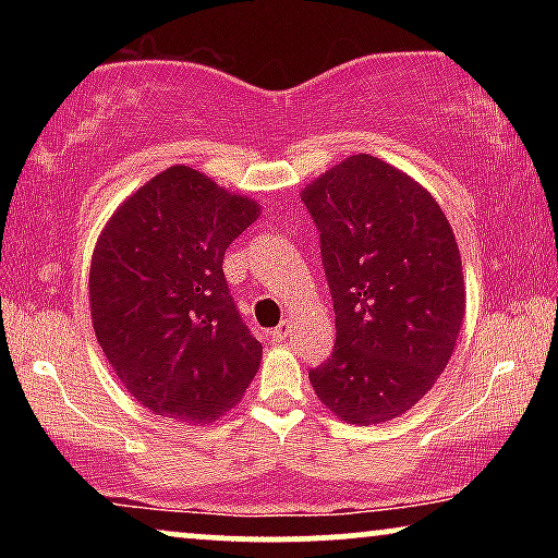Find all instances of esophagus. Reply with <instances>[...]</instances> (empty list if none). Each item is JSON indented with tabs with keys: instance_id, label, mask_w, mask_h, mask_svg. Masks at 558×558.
Here are the masks:
<instances>
[{
	"instance_id": "34e87169",
	"label": "esophagus",
	"mask_w": 558,
	"mask_h": 558,
	"mask_svg": "<svg viewBox=\"0 0 558 558\" xmlns=\"http://www.w3.org/2000/svg\"><path fill=\"white\" fill-rule=\"evenodd\" d=\"M289 335H292V325H289V323H281L277 330H271V338L277 342H284Z\"/></svg>"
}]
</instances>
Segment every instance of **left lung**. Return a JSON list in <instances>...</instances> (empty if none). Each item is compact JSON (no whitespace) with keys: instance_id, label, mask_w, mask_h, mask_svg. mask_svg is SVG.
<instances>
[{"instance_id":"1","label":"left lung","mask_w":558,"mask_h":558,"mask_svg":"<svg viewBox=\"0 0 558 558\" xmlns=\"http://www.w3.org/2000/svg\"><path fill=\"white\" fill-rule=\"evenodd\" d=\"M319 233L335 348L310 371L348 424L403 414L452 357L464 317L460 248L426 190L378 157L355 155L302 193Z\"/></svg>"}]
</instances>
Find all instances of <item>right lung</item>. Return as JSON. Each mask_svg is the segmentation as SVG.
Wrapping results in <instances>:
<instances>
[{"instance_id":"right-lung-1","label":"right lung","mask_w":558,"mask_h":558,"mask_svg":"<svg viewBox=\"0 0 558 558\" xmlns=\"http://www.w3.org/2000/svg\"><path fill=\"white\" fill-rule=\"evenodd\" d=\"M258 218L193 167L136 190L104 228L90 262V317L121 384L180 422L233 409L262 363L223 274L226 248Z\"/></svg>"}]
</instances>
